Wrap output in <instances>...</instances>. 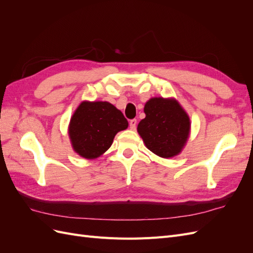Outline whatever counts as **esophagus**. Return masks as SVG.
Wrapping results in <instances>:
<instances>
[{
    "label": "esophagus",
    "mask_w": 253,
    "mask_h": 253,
    "mask_svg": "<svg viewBox=\"0 0 253 253\" xmlns=\"http://www.w3.org/2000/svg\"><path fill=\"white\" fill-rule=\"evenodd\" d=\"M136 125H137V120L136 119L129 120V127H131V129H135L136 128Z\"/></svg>",
    "instance_id": "esophagus-1"
}]
</instances>
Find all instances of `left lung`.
Here are the masks:
<instances>
[{
    "instance_id": "left-lung-1",
    "label": "left lung",
    "mask_w": 253,
    "mask_h": 253,
    "mask_svg": "<svg viewBox=\"0 0 253 253\" xmlns=\"http://www.w3.org/2000/svg\"><path fill=\"white\" fill-rule=\"evenodd\" d=\"M137 131L151 152L163 158L178 155L189 138L190 118L173 98H151Z\"/></svg>"
}]
</instances>
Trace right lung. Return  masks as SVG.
<instances>
[{
  "mask_svg": "<svg viewBox=\"0 0 253 253\" xmlns=\"http://www.w3.org/2000/svg\"><path fill=\"white\" fill-rule=\"evenodd\" d=\"M127 126L124 114L110 102L83 101L71 118L68 135L77 154L94 159L108 151L115 135Z\"/></svg>",
  "mask_w": 253,
  "mask_h": 253,
  "instance_id": "1",
  "label": "right lung"
}]
</instances>
